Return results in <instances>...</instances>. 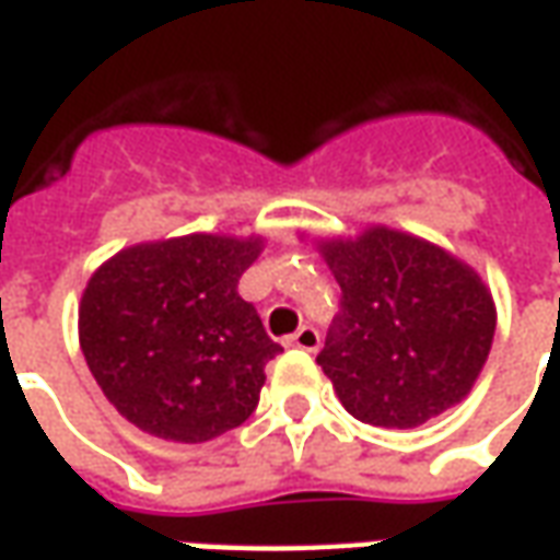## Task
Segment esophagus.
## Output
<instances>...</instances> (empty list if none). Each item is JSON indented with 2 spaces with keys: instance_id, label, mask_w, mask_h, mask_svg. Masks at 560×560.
Listing matches in <instances>:
<instances>
[{
  "instance_id": "obj_1",
  "label": "esophagus",
  "mask_w": 560,
  "mask_h": 560,
  "mask_svg": "<svg viewBox=\"0 0 560 560\" xmlns=\"http://www.w3.org/2000/svg\"><path fill=\"white\" fill-rule=\"evenodd\" d=\"M288 345L291 348H300V351H317L320 348V332H317L315 327H300L296 332H293L291 339H288Z\"/></svg>"
}]
</instances>
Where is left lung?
Returning a JSON list of instances; mask_svg holds the SVG:
<instances>
[{"label": "left lung", "mask_w": 560, "mask_h": 560, "mask_svg": "<svg viewBox=\"0 0 560 560\" xmlns=\"http://www.w3.org/2000/svg\"><path fill=\"white\" fill-rule=\"evenodd\" d=\"M317 248L341 288L317 365L345 411L413 429L465 399L498 324L480 276L441 245L384 224Z\"/></svg>", "instance_id": "1"}]
</instances>
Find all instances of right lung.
<instances>
[{
    "instance_id": "1",
    "label": "right lung",
    "mask_w": 560,
    "mask_h": 560,
    "mask_svg": "<svg viewBox=\"0 0 560 560\" xmlns=\"http://www.w3.org/2000/svg\"><path fill=\"white\" fill-rule=\"evenodd\" d=\"M264 236L188 233L122 248L80 300V351L140 432L203 444L243 425L281 353L236 284Z\"/></svg>"
}]
</instances>
